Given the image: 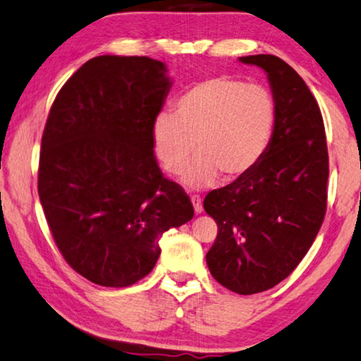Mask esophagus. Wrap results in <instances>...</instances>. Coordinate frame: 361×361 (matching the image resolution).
<instances>
[{
  "label": "esophagus",
  "mask_w": 361,
  "mask_h": 361,
  "mask_svg": "<svg viewBox=\"0 0 361 361\" xmlns=\"http://www.w3.org/2000/svg\"><path fill=\"white\" fill-rule=\"evenodd\" d=\"M191 202L194 205V212H196V214H201V212H202V199H201V196L194 194V196H191Z\"/></svg>",
  "instance_id": "obj_1"
}]
</instances>
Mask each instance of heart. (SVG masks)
Returning <instances> with one entry per match:
<instances>
[{"instance_id": "obj_1", "label": "heart", "mask_w": 361, "mask_h": 361, "mask_svg": "<svg viewBox=\"0 0 361 361\" xmlns=\"http://www.w3.org/2000/svg\"><path fill=\"white\" fill-rule=\"evenodd\" d=\"M276 122V101L263 85L210 77L178 96L175 114L164 111L156 117L152 149L165 171L180 175L197 147L201 156L185 173L188 186H214L221 175L238 181L265 159Z\"/></svg>"}]
</instances>
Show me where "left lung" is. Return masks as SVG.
Segmentation results:
<instances>
[{"label": "left lung", "mask_w": 361, "mask_h": 361, "mask_svg": "<svg viewBox=\"0 0 361 361\" xmlns=\"http://www.w3.org/2000/svg\"><path fill=\"white\" fill-rule=\"evenodd\" d=\"M239 61L265 71L278 122L259 167L205 196L219 226L205 260L221 286L250 295L288 278L312 247L326 214L329 162L322 112L299 73L273 54Z\"/></svg>", "instance_id": "1"}]
</instances>
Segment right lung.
I'll list each match as a JSON object with an SVG mask.
<instances>
[{"label":"right lung","mask_w":361,"mask_h":361,"mask_svg":"<svg viewBox=\"0 0 361 361\" xmlns=\"http://www.w3.org/2000/svg\"><path fill=\"white\" fill-rule=\"evenodd\" d=\"M171 87L164 62L98 56L57 93L42 138L38 196L57 249L78 274L127 288L149 274L159 239L194 215L164 178L151 131Z\"/></svg>","instance_id":"add662e5"}]
</instances>
